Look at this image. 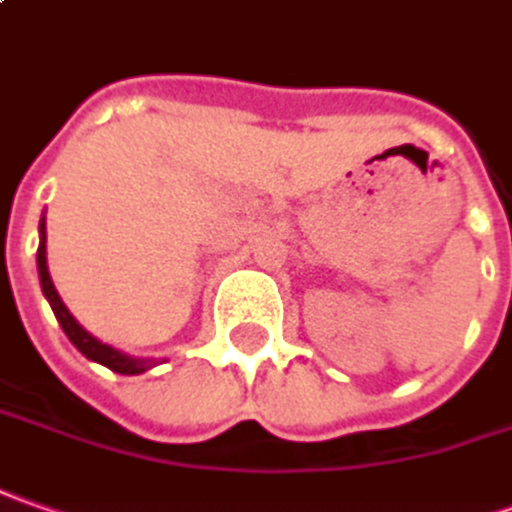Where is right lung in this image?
<instances>
[{
  "label": "right lung",
  "mask_w": 512,
  "mask_h": 512,
  "mask_svg": "<svg viewBox=\"0 0 512 512\" xmlns=\"http://www.w3.org/2000/svg\"><path fill=\"white\" fill-rule=\"evenodd\" d=\"M39 232H42V240H39L36 263H39V280H42V291H45V297L50 300V306H53L56 320L62 323L64 334L70 337V343L76 345V348H79L87 360L101 362L104 368H110V371H115V374H141V371H147V368H150V362L135 360V357L124 354V351H118V348H113V345L101 343V340H96L93 334H87V331H84V328L76 323V317L67 311V306L62 303V297H59V291H56V286H53V280H50V272H47L45 218H42V223H39Z\"/></svg>",
  "instance_id": "right-lung-1"
}]
</instances>
